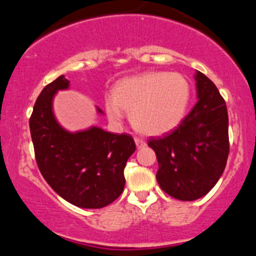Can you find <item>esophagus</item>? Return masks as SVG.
Masks as SVG:
<instances>
[{
  "label": "esophagus",
  "instance_id": "1",
  "mask_svg": "<svg viewBox=\"0 0 256 256\" xmlns=\"http://www.w3.org/2000/svg\"><path fill=\"white\" fill-rule=\"evenodd\" d=\"M134 143H136V146H137L138 149H140V148H143V146H146L144 140H140V138H138V137L134 138Z\"/></svg>",
  "mask_w": 256,
  "mask_h": 256
}]
</instances>
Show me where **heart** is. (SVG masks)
<instances>
[{"instance_id":"heart-1","label":"heart","mask_w":256,"mask_h":256,"mask_svg":"<svg viewBox=\"0 0 256 256\" xmlns=\"http://www.w3.org/2000/svg\"><path fill=\"white\" fill-rule=\"evenodd\" d=\"M192 100V86L179 73L152 72L122 79L104 101L108 118L130 114L134 128L146 136H161L178 128Z\"/></svg>"}]
</instances>
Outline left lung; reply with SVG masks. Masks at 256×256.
Segmentation results:
<instances>
[{
  "instance_id": "left-lung-1",
  "label": "left lung",
  "mask_w": 256,
  "mask_h": 256,
  "mask_svg": "<svg viewBox=\"0 0 256 256\" xmlns=\"http://www.w3.org/2000/svg\"><path fill=\"white\" fill-rule=\"evenodd\" d=\"M195 79V107L174 130L148 140L158 162V185L180 201H194L210 192L224 172L230 150L224 98L204 73L196 72Z\"/></svg>"
}]
</instances>
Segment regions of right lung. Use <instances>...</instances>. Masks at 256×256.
<instances>
[{"instance_id": "1", "label": "right lung", "mask_w": 256, "mask_h": 256, "mask_svg": "<svg viewBox=\"0 0 256 256\" xmlns=\"http://www.w3.org/2000/svg\"><path fill=\"white\" fill-rule=\"evenodd\" d=\"M68 85L60 76L44 88L34 106L30 132L38 168L70 204L106 207L124 190V168L136 144L130 134H110L96 126L76 134L61 128L52 114V98Z\"/></svg>"}]
</instances>
